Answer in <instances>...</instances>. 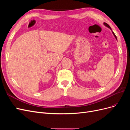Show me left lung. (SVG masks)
Here are the masks:
<instances>
[{
	"instance_id": "left-lung-1",
	"label": "left lung",
	"mask_w": 130,
	"mask_h": 130,
	"mask_svg": "<svg viewBox=\"0 0 130 130\" xmlns=\"http://www.w3.org/2000/svg\"><path fill=\"white\" fill-rule=\"evenodd\" d=\"M104 25L106 26H107V27H108V28H109L110 29H111V27H110L109 26V25L108 24H107V23H104ZM112 33H113V35H114V36H115V38H116V40H117V36H116V35L115 34V33H114L113 32V31H112Z\"/></svg>"
}]
</instances>
